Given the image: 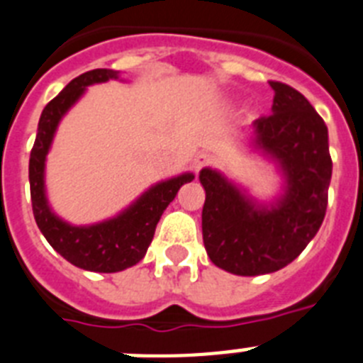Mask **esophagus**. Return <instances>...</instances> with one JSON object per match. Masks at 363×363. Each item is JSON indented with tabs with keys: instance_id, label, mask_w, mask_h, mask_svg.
I'll return each mask as SVG.
<instances>
[{
	"instance_id": "esophagus-1",
	"label": "esophagus",
	"mask_w": 363,
	"mask_h": 363,
	"mask_svg": "<svg viewBox=\"0 0 363 363\" xmlns=\"http://www.w3.org/2000/svg\"><path fill=\"white\" fill-rule=\"evenodd\" d=\"M211 163H213V156H211V154H207V152H200L196 156V160H194V171L200 172L203 167L211 165Z\"/></svg>"
}]
</instances>
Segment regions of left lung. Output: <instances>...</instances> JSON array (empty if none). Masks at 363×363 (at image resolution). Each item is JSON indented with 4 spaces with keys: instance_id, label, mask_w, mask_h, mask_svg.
<instances>
[{
    "instance_id": "8db88e82",
    "label": "left lung",
    "mask_w": 363,
    "mask_h": 363,
    "mask_svg": "<svg viewBox=\"0 0 363 363\" xmlns=\"http://www.w3.org/2000/svg\"><path fill=\"white\" fill-rule=\"evenodd\" d=\"M269 83L272 114L251 125L249 145L277 165L280 194L259 201L216 169L200 171L205 251L216 267L238 277L269 274L298 258L322 225L331 184L327 125L293 86Z\"/></svg>"
}]
</instances>
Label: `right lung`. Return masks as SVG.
<instances>
[{
  "mask_svg": "<svg viewBox=\"0 0 363 363\" xmlns=\"http://www.w3.org/2000/svg\"><path fill=\"white\" fill-rule=\"evenodd\" d=\"M108 79H120V72L112 69L89 70L74 78L47 104L41 112L36 142L28 162L32 213L38 227L54 251L67 262L92 272H120L136 265L145 256L167 205L174 200L182 185L194 179L192 172H184L158 182L116 216L91 225H72L50 209L45 191V162L57 125L85 94L86 86Z\"/></svg>",
  "mask_w": 363,
  "mask_h": 363,
  "instance_id": "1",
  "label": "right lung"
}]
</instances>
